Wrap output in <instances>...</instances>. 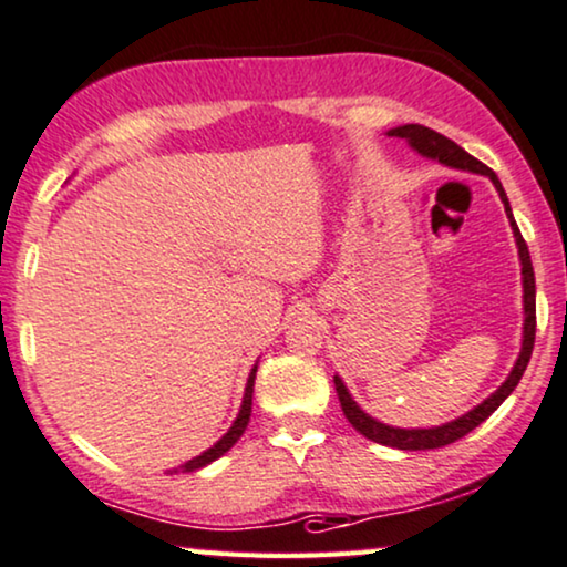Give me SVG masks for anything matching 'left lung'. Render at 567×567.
I'll return each instance as SVG.
<instances>
[{
	"label": "left lung",
	"instance_id": "1",
	"mask_svg": "<svg viewBox=\"0 0 567 567\" xmlns=\"http://www.w3.org/2000/svg\"><path fill=\"white\" fill-rule=\"evenodd\" d=\"M386 134L389 137L404 140L406 145L414 150V153L427 157V161H437V163L449 165V168H456V171L480 173V176H487L489 181H493L497 194H501V202L505 207V215H508L513 238H516V248H518L520 285H524V337H520V352L516 358V365L511 368L508 379H505L501 386H497L493 394L485 399V402L474 406V410H470L466 414H462V417H456L451 422H443V425H437V427H394V425H386V422L371 417V414H368L358 402H354L352 394L344 386V381L339 379V375H334L337 396H339V404H342L344 417L350 420V425L358 430L360 435H365L368 441H375V443H381V446L402 449V451L443 449V446H449V443L458 441V437H464L466 433H472V430L477 427L480 422H485L489 414H493L497 406H501L505 399L513 394V389L518 386L520 375H524L526 365H529V358L534 350V331H537V285H534V267H532L529 246H526V240L520 238L518 225H516V220H513L508 196H505L503 184L497 181L495 173L489 171L485 163H480L477 157H472L470 153H466L464 147H458L454 140L443 137V134L427 130V126H422V124L394 126V130H389Z\"/></svg>",
	"mask_w": 567,
	"mask_h": 567
}]
</instances>
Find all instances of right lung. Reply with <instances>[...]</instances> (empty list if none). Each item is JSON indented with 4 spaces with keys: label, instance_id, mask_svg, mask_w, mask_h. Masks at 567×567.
Listing matches in <instances>:
<instances>
[{
    "label": "right lung",
    "instance_id": "right-lung-1",
    "mask_svg": "<svg viewBox=\"0 0 567 567\" xmlns=\"http://www.w3.org/2000/svg\"><path fill=\"white\" fill-rule=\"evenodd\" d=\"M256 368H259V365H254V368H251V373H248L246 391H244V402H240V410H238V414H236V420H233V425H230L228 433H225V435L220 437V441L215 443L213 449H207L205 454H199V456L188 458L186 464L176 466V470H168V474H176V472H196V470H202V466L213 464L215 458H220L223 454H228V451H230L233 446H236L238 437L244 435V430H246V425H248V420H251V399H254V379H256Z\"/></svg>",
    "mask_w": 567,
    "mask_h": 567
}]
</instances>
